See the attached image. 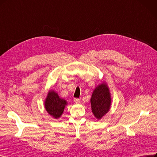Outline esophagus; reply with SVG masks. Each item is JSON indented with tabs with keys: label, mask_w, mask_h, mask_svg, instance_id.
Listing matches in <instances>:
<instances>
[{
	"label": "esophagus",
	"mask_w": 157,
	"mask_h": 157,
	"mask_svg": "<svg viewBox=\"0 0 157 157\" xmlns=\"http://www.w3.org/2000/svg\"><path fill=\"white\" fill-rule=\"evenodd\" d=\"M80 99H77V98H75L74 99V102H76V103H78V102H80Z\"/></svg>",
	"instance_id": "obj_1"
}]
</instances>
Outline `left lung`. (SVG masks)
Masks as SVG:
<instances>
[{
  "instance_id": "left-lung-1",
  "label": "left lung",
  "mask_w": 157,
  "mask_h": 157,
  "mask_svg": "<svg viewBox=\"0 0 157 157\" xmlns=\"http://www.w3.org/2000/svg\"><path fill=\"white\" fill-rule=\"evenodd\" d=\"M111 100L110 90L106 83L103 82L97 86L90 99L91 110L97 120H101L109 111Z\"/></svg>"
}]
</instances>
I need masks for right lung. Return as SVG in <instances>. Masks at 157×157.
Listing matches in <instances>:
<instances>
[{"label":"right lung","mask_w":157,"mask_h":157,"mask_svg":"<svg viewBox=\"0 0 157 157\" xmlns=\"http://www.w3.org/2000/svg\"><path fill=\"white\" fill-rule=\"evenodd\" d=\"M66 105H67V101L61 99L55 91L50 90L48 91L45 101V108L46 111L53 118L60 117Z\"/></svg>","instance_id":"right-lung-1"}]
</instances>
